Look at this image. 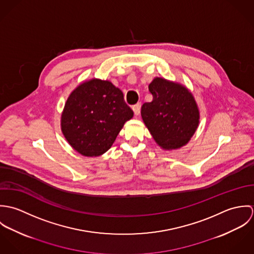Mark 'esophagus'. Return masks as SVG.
Here are the masks:
<instances>
[{"label":"esophagus","mask_w":254,"mask_h":254,"mask_svg":"<svg viewBox=\"0 0 254 254\" xmlns=\"http://www.w3.org/2000/svg\"><path fill=\"white\" fill-rule=\"evenodd\" d=\"M133 111H134V114L136 115V116H138L139 114H140V111H141V104L140 103H138V104H136L135 106H133Z\"/></svg>","instance_id":"obj_1"}]
</instances>
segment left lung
Segmentation results:
<instances>
[{
    "label": "left lung",
    "instance_id": "left-lung-1",
    "mask_svg": "<svg viewBox=\"0 0 254 254\" xmlns=\"http://www.w3.org/2000/svg\"><path fill=\"white\" fill-rule=\"evenodd\" d=\"M152 101L141 115L154 141L163 149L187 145L197 129L199 111L192 94L181 84L156 77L148 85Z\"/></svg>",
    "mask_w": 254,
    "mask_h": 254
}]
</instances>
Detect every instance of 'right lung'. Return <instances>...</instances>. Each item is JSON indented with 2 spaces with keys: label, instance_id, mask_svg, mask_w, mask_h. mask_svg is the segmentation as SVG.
<instances>
[{
  "label": "right lung",
  "instance_id": "add662e5",
  "mask_svg": "<svg viewBox=\"0 0 254 254\" xmlns=\"http://www.w3.org/2000/svg\"><path fill=\"white\" fill-rule=\"evenodd\" d=\"M133 115L120 89L110 81L94 78L69 95L62 113V131L80 154L99 156L111 147Z\"/></svg>",
  "mask_w": 254,
  "mask_h": 254
}]
</instances>
